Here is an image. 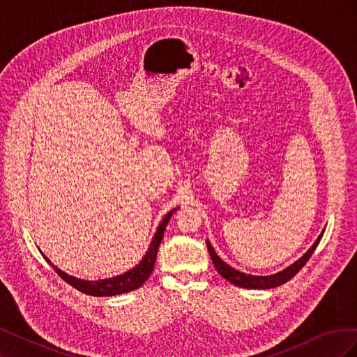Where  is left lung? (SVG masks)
I'll return each instance as SVG.
<instances>
[{
	"mask_svg": "<svg viewBox=\"0 0 357 357\" xmlns=\"http://www.w3.org/2000/svg\"><path fill=\"white\" fill-rule=\"evenodd\" d=\"M323 232H325V231H323ZM323 232L319 235V238L316 240V243L311 245L310 250L301 259H298L295 264H291L290 266L283 269L282 273H277L274 275H265V277H262V275L261 277H259V275H248V274L236 271V269L231 268L228 264H225L222 259L214 253L213 247L208 241H207V248H208V253L211 256V261H213L215 269H218V273L223 278L228 280V282H231L232 284L238 286V287H244V289H273V287L284 284L286 282H289L291 277H295L299 273V269H302V266H304L308 262V259L311 257V255L314 253L316 247L320 243Z\"/></svg>",
	"mask_w": 357,
	"mask_h": 357,
	"instance_id": "left-lung-1",
	"label": "left lung"
}]
</instances>
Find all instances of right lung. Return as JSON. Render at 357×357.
<instances>
[{"label": "right lung", "mask_w": 357, "mask_h": 357, "mask_svg": "<svg viewBox=\"0 0 357 357\" xmlns=\"http://www.w3.org/2000/svg\"><path fill=\"white\" fill-rule=\"evenodd\" d=\"M172 213H174V210L169 211L165 215V218L162 219L160 225L158 226V231L153 236V240H152V244H150L146 256L143 257V261L139 262L135 268H132L131 271H128L122 275L107 278V280H98V282H86V280L75 278V277H71L63 271H61V269L53 265L47 257H46V261L52 265V268L55 269L56 274L63 280V282H67L68 284H71L73 287L83 291V294H86V295L114 296V295L126 294V291L138 289L150 277V274H152L153 266H155V261H156V255H158V248H159V244H160L162 238H164L165 226H167L169 218L172 215Z\"/></svg>", "instance_id": "add662e5"}]
</instances>
